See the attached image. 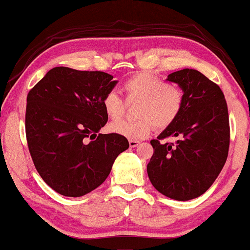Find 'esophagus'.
<instances>
[{"mask_svg": "<svg viewBox=\"0 0 250 250\" xmlns=\"http://www.w3.org/2000/svg\"><path fill=\"white\" fill-rule=\"evenodd\" d=\"M129 145H130V147H131V148H135V147H137L139 145V142L138 140H129Z\"/></svg>", "mask_w": 250, "mask_h": 250, "instance_id": "esophagus-1", "label": "esophagus"}]
</instances>
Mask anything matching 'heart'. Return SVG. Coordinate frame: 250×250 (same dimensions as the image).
<instances>
[{
	"label": "heart",
	"instance_id": "1",
	"mask_svg": "<svg viewBox=\"0 0 250 250\" xmlns=\"http://www.w3.org/2000/svg\"><path fill=\"white\" fill-rule=\"evenodd\" d=\"M126 101H138L136 115L138 119L118 121L108 125V130L129 139L146 138L154 125L164 129L177 120L184 106V91L168 83L159 76L142 71L124 83ZM103 108L108 119L117 121L124 117L125 103L115 91H108L103 98Z\"/></svg>",
	"mask_w": 250,
	"mask_h": 250
}]
</instances>
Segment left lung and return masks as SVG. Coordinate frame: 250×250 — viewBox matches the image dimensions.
I'll list each match as a JSON object with an SVG mask.
<instances>
[{"instance_id":"8db88e82","label":"left lung","mask_w":250,"mask_h":250,"mask_svg":"<svg viewBox=\"0 0 250 250\" xmlns=\"http://www.w3.org/2000/svg\"><path fill=\"white\" fill-rule=\"evenodd\" d=\"M184 91V106L173 124L150 140L154 154L147 173L154 188L175 200L203 195L226 164L230 144L228 105L215 83L194 69L167 76ZM177 136L173 143L162 139Z\"/></svg>"}]
</instances>
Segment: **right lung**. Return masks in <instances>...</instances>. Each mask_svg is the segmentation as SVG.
<instances>
[{"label":"right lung","instance_id":"add662e5","mask_svg":"<svg viewBox=\"0 0 250 250\" xmlns=\"http://www.w3.org/2000/svg\"><path fill=\"white\" fill-rule=\"evenodd\" d=\"M102 71L51 69L27 96L26 137L42 179L59 194L80 197L110 174L125 137L98 133L106 125L103 98L117 85Z\"/></svg>","mask_w":250,"mask_h":250}]
</instances>
